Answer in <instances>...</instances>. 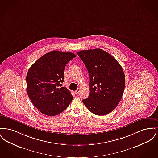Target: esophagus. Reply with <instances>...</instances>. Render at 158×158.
Instances as JSON below:
<instances>
[{"instance_id": "esophagus-1", "label": "esophagus", "mask_w": 158, "mask_h": 158, "mask_svg": "<svg viewBox=\"0 0 158 158\" xmlns=\"http://www.w3.org/2000/svg\"><path fill=\"white\" fill-rule=\"evenodd\" d=\"M80 91H81V89H77L75 91L76 94H77V95L79 94V92H80Z\"/></svg>"}]
</instances>
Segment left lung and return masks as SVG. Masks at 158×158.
<instances>
[{
	"instance_id": "obj_1",
	"label": "left lung",
	"mask_w": 158,
	"mask_h": 158,
	"mask_svg": "<svg viewBox=\"0 0 158 158\" xmlns=\"http://www.w3.org/2000/svg\"><path fill=\"white\" fill-rule=\"evenodd\" d=\"M88 71L89 95L83 103L91 113L104 115L119 104L125 88V75L113 56L100 48L77 53Z\"/></svg>"
}]
</instances>
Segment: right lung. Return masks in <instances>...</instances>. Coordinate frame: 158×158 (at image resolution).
I'll use <instances>...</instances> for the list:
<instances>
[{"instance_id": "right-lung-1", "label": "right lung", "mask_w": 158, "mask_h": 158, "mask_svg": "<svg viewBox=\"0 0 158 158\" xmlns=\"http://www.w3.org/2000/svg\"><path fill=\"white\" fill-rule=\"evenodd\" d=\"M76 55L70 52L54 50L46 53L29 69L27 91L31 102L38 110L48 116L64 111L73 99L70 91L60 88L64 82V69Z\"/></svg>"}]
</instances>
